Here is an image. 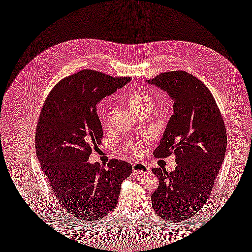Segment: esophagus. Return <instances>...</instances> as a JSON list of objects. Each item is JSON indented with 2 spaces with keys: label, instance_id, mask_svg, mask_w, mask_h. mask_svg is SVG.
Segmentation results:
<instances>
[{
  "label": "esophagus",
  "instance_id": "1",
  "mask_svg": "<svg viewBox=\"0 0 252 252\" xmlns=\"http://www.w3.org/2000/svg\"><path fill=\"white\" fill-rule=\"evenodd\" d=\"M132 167H133V171L138 173H146L150 171L149 166L143 163H135L132 165Z\"/></svg>",
  "mask_w": 252,
  "mask_h": 252
}]
</instances>
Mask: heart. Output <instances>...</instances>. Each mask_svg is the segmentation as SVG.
<instances>
[{
	"mask_svg": "<svg viewBox=\"0 0 252 252\" xmlns=\"http://www.w3.org/2000/svg\"><path fill=\"white\" fill-rule=\"evenodd\" d=\"M127 106L129 107L131 111L136 114H139L142 112H151L155 106V98L147 92L139 91L134 94H131L127 98ZM114 112H111L109 114V119L113 115ZM130 147L133 151L140 153L143 149L142 146L137 143H131Z\"/></svg>",
	"mask_w": 252,
	"mask_h": 252,
	"instance_id": "heart-1",
	"label": "heart"
}]
</instances>
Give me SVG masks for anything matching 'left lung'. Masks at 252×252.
Masks as SVG:
<instances>
[{"mask_svg":"<svg viewBox=\"0 0 252 252\" xmlns=\"http://www.w3.org/2000/svg\"><path fill=\"white\" fill-rule=\"evenodd\" d=\"M146 82L173 99V114L154 156L165 158L173 153L177 164L170 173L153 168L159 186L152 205L165 220H185L207 203L224 160V122L208 87L190 73L164 72Z\"/></svg>","mask_w":252,"mask_h":252,"instance_id":"8db88e82","label":"left lung"}]
</instances>
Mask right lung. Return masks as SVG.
<instances>
[{"mask_svg": "<svg viewBox=\"0 0 252 252\" xmlns=\"http://www.w3.org/2000/svg\"><path fill=\"white\" fill-rule=\"evenodd\" d=\"M83 69L62 79L45 99L36 128V154L56 198L71 215L95 220L118 203L132 165L113 159L107 167L88 161L103 135L96 105L130 82Z\"/></svg>", "mask_w": 252, "mask_h": 252, "instance_id": "1", "label": "right lung"}]
</instances>
